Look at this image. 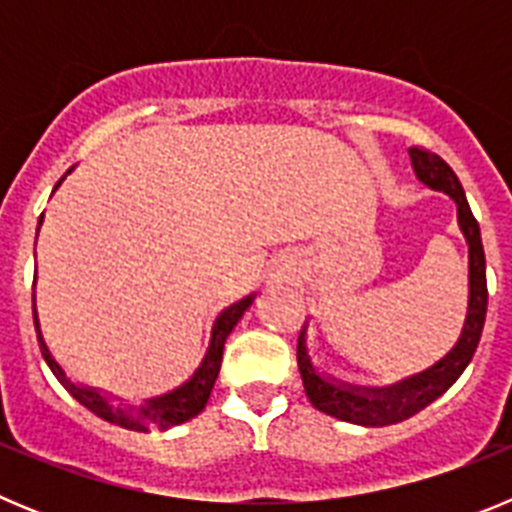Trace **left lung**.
Segmentation results:
<instances>
[{
    "instance_id": "obj_1",
    "label": "left lung",
    "mask_w": 512,
    "mask_h": 512,
    "mask_svg": "<svg viewBox=\"0 0 512 512\" xmlns=\"http://www.w3.org/2000/svg\"><path fill=\"white\" fill-rule=\"evenodd\" d=\"M410 161H413L415 176L425 187L436 192L449 194L456 202V217L459 228L467 238L469 246V302L467 318L461 325V336L454 343L449 354L438 359L436 364L423 369V372L405 377L387 387H361V384L338 382L333 377H325L318 366L312 364L310 348H307V323L297 338V366H300L302 384L310 397L312 408L330 418L346 420L366 428H382V425L400 423V420L413 418L423 408H428L433 400L449 390L451 384L461 377L477 351L479 336L485 328L487 315V266L485 248H482V235L479 223L474 220L472 207L467 202V194L461 189V182L451 171V166L441 156L423 148H410Z\"/></svg>"
}]
</instances>
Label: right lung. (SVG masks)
<instances>
[{"mask_svg":"<svg viewBox=\"0 0 512 512\" xmlns=\"http://www.w3.org/2000/svg\"><path fill=\"white\" fill-rule=\"evenodd\" d=\"M71 174V169L66 171ZM66 179V176H63ZM61 179V182H63ZM61 182L56 187H61ZM40 225H43V215H40ZM35 279H38V269H35ZM256 300V292L246 295L243 300L233 302L230 307H225L220 315L212 323V333H210V346H207L205 359L200 361V366L194 369L192 377L187 379L184 384H179L176 390L166 392V395L158 397H148L140 408L135 405H122V402H115L117 397L107 395V392L97 390V387H87V384H76L74 379L66 374L61 364L56 361V356L51 354V348L45 343L43 330H40V318H38V307H35V292H33V320H35V333H38V343H40V354H43L45 364L51 366V372L56 374L58 382L69 390V395L74 397L76 402H81L84 408L92 410L94 415L104 418L107 423H115L120 428H128V431H166L171 425L187 423L192 420L194 415H200L205 410L207 400H210V392L215 387V379L220 374V361H223V346L225 338L230 336V330L238 325V320L243 318V312L253 305Z\"/></svg>","mask_w":512,"mask_h":512,"instance_id":"right-lung-1","label":"right lung"}]
</instances>
